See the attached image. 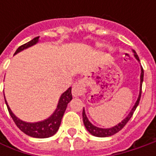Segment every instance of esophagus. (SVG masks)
<instances>
[{
  "mask_svg": "<svg viewBox=\"0 0 156 156\" xmlns=\"http://www.w3.org/2000/svg\"><path fill=\"white\" fill-rule=\"evenodd\" d=\"M86 88H85V83L84 81H77L76 83H75V85L72 87V94L76 97V96H81L84 92H85Z\"/></svg>",
  "mask_w": 156,
  "mask_h": 156,
  "instance_id": "esophagus-1",
  "label": "esophagus"
}]
</instances>
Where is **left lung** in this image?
Here are the masks:
<instances>
[{
	"label": "left lung",
	"instance_id": "1",
	"mask_svg": "<svg viewBox=\"0 0 156 156\" xmlns=\"http://www.w3.org/2000/svg\"><path fill=\"white\" fill-rule=\"evenodd\" d=\"M134 54H135V58L140 62V59H139V57L136 55V53H135V51H134ZM143 75H144V71H143V69H142V67H141V86H140V94H139L138 99L136 101L135 106L133 107V108L130 111L129 115L126 117L122 122H120L118 125H116V126H115V127H113V128H110V129H100V128H97V127L94 126L93 124L88 121V119H87V116H86V114H85V110H84V108H83V111H82L83 123H84V125H85V127H86V129H87V131H88L91 135H94V136H97V137H108V136H111V135L116 134L117 132H119L120 130H122V129L124 128V126L128 123V122L130 120V118L132 117L134 112L135 111L137 106H138L139 102H140V99H141V86H142V81H143Z\"/></svg>",
	"mask_w": 156,
	"mask_h": 156
}]
</instances>
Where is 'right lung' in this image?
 <instances>
[{
  "label": "right lung",
  "mask_w": 156,
  "mask_h": 156,
  "mask_svg": "<svg viewBox=\"0 0 156 156\" xmlns=\"http://www.w3.org/2000/svg\"><path fill=\"white\" fill-rule=\"evenodd\" d=\"M38 40H39V36L34 38L33 40H31L30 41H28L23 45L20 46L17 48V50L15 51V55L21 52V50L25 49V48H27L31 46L36 44L38 42ZM71 100H72V94H71V87H69L66 92H64L62 94L61 98L59 100L57 108L51 116L45 121H43V122L34 123L25 122L23 121H21L20 119H18L12 113L11 109L9 108L6 100H5V102H6L7 107H8V110H9L10 116L12 117L15 125L21 129L23 133H25L26 135H29L31 137H34V138H48V137H50L52 135H55L58 131L59 127H60L61 122H62L63 115H64L65 110L67 108V106Z\"/></svg>",
  "instance_id": "obj_1"
}]
</instances>
